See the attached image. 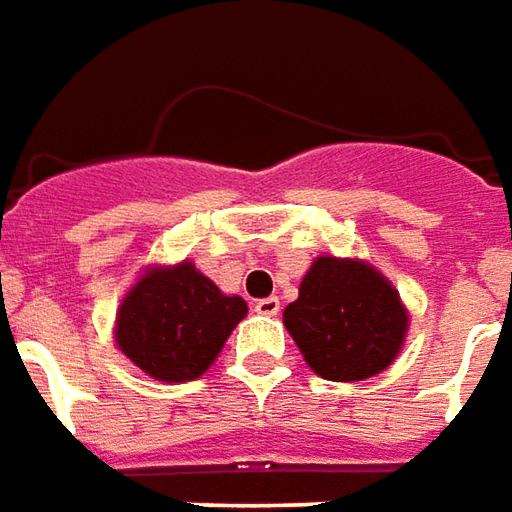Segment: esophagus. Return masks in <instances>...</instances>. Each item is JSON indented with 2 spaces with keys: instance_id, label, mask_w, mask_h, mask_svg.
<instances>
[{
  "instance_id": "34e87169",
  "label": "esophagus",
  "mask_w": 512,
  "mask_h": 512,
  "mask_svg": "<svg viewBox=\"0 0 512 512\" xmlns=\"http://www.w3.org/2000/svg\"><path fill=\"white\" fill-rule=\"evenodd\" d=\"M279 298L276 296H270V298H259V301H256V312H259V315H267V318H276V315H279Z\"/></svg>"
}]
</instances>
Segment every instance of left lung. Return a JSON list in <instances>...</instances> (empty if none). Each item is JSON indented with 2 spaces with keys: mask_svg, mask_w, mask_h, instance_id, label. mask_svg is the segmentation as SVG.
Instances as JSON below:
<instances>
[{
  "mask_svg": "<svg viewBox=\"0 0 512 512\" xmlns=\"http://www.w3.org/2000/svg\"><path fill=\"white\" fill-rule=\"evenodd\" d=\"M284 327L315 375L355 383L392 366L408 312L392 281L369 262L318 256L284 310Z\"/></svg>",
  "mask_w": 512,
  "mask_h": 512,
  "instance_id": "8db88e82",
  "label": "left lung"
}]
</instances>
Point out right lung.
Returning a JSON list of instances; mask_svg holds the SVG:
<instances>
[{"instance_id":"1","label":"right lung","mask_w":512,"mask_h":512,"mask_svg":"<svg viewBox=\"0 0 512 512\" xmlns=\"http://www.w3.org/2000/svg\"><path fill=\"white\" fill-rule=\"evenodd\" d=\"M245 315V298L225 296L191 262L149 267L120 304L115 344L154 380L185 383L208 372Z\"/></svg>"}]
</instances>
